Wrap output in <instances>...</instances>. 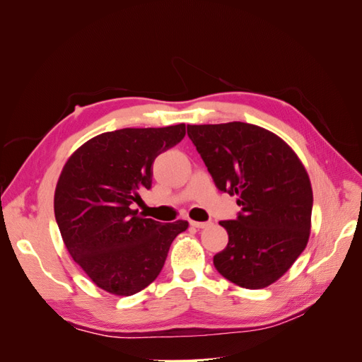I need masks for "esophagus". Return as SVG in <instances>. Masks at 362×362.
I'll return each instance as SVG.
<instances>
[{"mask_svg":"<svg viewBox=\"0 0 362 362\" xmlns=\"http://www.w3.org/2000/svg\"><path fill=\"white\" fill-rule=\"evenodd\" d=\"M190 225L192 226H194V228H198V229H204V228H208L211 225V222H194V221H192L190 222Z\"/></svg>","mask_w":362,"mask_h":362,"instance_id":"1","label":"esophagus"}]
</instances>
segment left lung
<instances>
[{
  "label": "left lung",
  "mask_w": 362,
  "mask_h": 362,
  "mask_svg": "<svg viewBox=\"0 0 362 362\" xmlns=\"http://www.w3.org/2000/svg\"><path fill=\"white\" fill-rule=\"evenodd\" d=\"M216 187L237 194L235 221H222L226 247L213 262L235 286L258 290L278 281L306 247L313 189L294 151L270 131L245 122L187 125Z\"/></svg>",
  "instance_id": "obj_1"
}]
</instances>
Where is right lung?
<instances>
[{"instance_id":"add662e5","label":"right lung","mask_w":362,"mask_h":362,"mask_svg":"<svg viewBox=\"0 0 362 362\" xmlns=\"http://www.w3.org/2000/svg\"><path fill=\"white\" fill-rule=\"evenodd\" d=\"M185 125L124 128L86 141L64 164L54 213L74 261L98 287L131 296L160 275L169 247L189 222L160 223L131 204L151 189L152 163L184 139Z\"/></svg>"}]
</instances>
